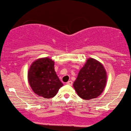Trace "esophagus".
I'll list each match as a JSON object with an SVG mask.
<instances>
[{
  "instance_id": "esophagus-1",
  "label": "esophagus",
  "mask_w": 131,
  "mask_h": 131,
  "mask_svg": "<svg viewBox=\"0 0 131 131\" xmlns=\"http://www.w3.org/2000/svg\"><path fill=\"white\" fill-rule=\"evenodd\" d=\"M72 84H73V82H72V81L71 80L67 81V84H69V85H72Z\"/></svg>"
}]
</instances>
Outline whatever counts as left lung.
I'll return each mask as SVG.
<instances>
[{
	"label": "left lung",
	"instance_id": "8db88e82",
	"mask_svg": "<svg viewBox=\"0 0 131 131\" xmlns=\"http://www.w3.org/2000/svg\"><path fill=\"white\" fill-rule=\"evenodd\" d=\"M107 78L104 66L95 59L89 58L80 70L73 86L79 97L84 100H90L102 94Z\"/></svg>",
	"mask_w": 131,
	"mask_h": 131
}]
</instances>
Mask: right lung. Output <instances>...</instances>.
Wrapping results in <instances>:
<instances>
[{"instance_id":"1","label":"right lung","mask_w":131,"mask_h":131,"mask_svg":"<svg viewBox=\"0 0 131 131\" xmlns=\"http://www.w3.org/2000/svg\"><path fill=\"white\" fill-rule=\"evenodd\" d=\"M54 65V62L49 58L38 59L31 64L27 73L32 90L38 96L46 99L54 97L63 86Z\"/></svg>"}]
</instances>
